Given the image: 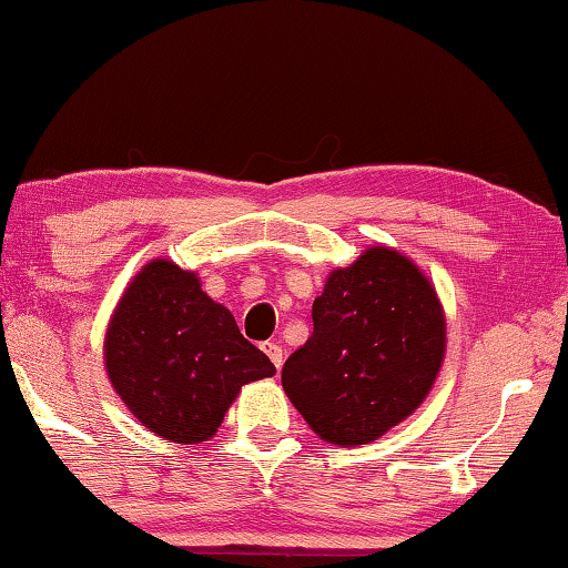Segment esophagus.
Segmentation results:
<instances>
[{
  "mask_svg": "<svg viewBox=\"0 0 568 568\" xmlns=\"http://www.w3.org/2000/svg\"><path fill=\"white\" fill-rule=\"evenodd\" d=\"M261 348H264V353L271 358V364H274L276 368H282V364H284V351H282V345L264 343V345H261Z\"/></svg>",
  "mask_w": 568,
  "mask_h": 568,
  "instance_id": "1",
  "label": "esophagus"
}]
</instances>
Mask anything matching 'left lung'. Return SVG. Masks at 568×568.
<instances>
[{"instance_id":"left-lung-1","label":"left lung","mask_w":568,"mask_h":568,"mask_svg":"<svg viewBox=\"0 0 568 568\" xmlns=\"http://www.w3.org/2000/svg\"><path fill=\"white\" fill-rule=\"evenodd\" d=\"M312 335L286 358V397L320 438L364 446L423 405L446 356V315L407 256L372 245L312 302Z\"/></svg>"}]
</instances>
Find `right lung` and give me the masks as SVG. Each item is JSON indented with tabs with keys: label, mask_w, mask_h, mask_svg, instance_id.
<instances>
[{
	"label": "right lung",
	"mask_w": 568,
	"mask_h": 568,
	"mask_svg": "<svg viewBox=\"0 0 568 568\" xmlns=\"http://www.w3.org/2000/svg\"><path fill=\"white\" fill-rule=\"evenodd\" d=\"M106 376L130 413L171 443L212 438L243 384L274 376L230 310L169 258L141 268L104 335Z\"/></svg>",
	"instance_id": "right-lung-1"
}]
</instances>
